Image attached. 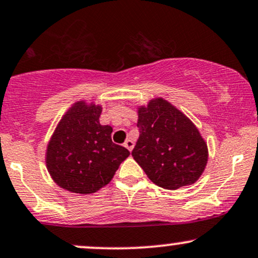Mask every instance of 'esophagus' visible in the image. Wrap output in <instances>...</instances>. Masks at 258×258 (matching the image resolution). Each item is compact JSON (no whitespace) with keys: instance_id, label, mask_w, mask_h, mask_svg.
<instances>
[{"instance_id":"34e87169","label":"esophagus","mask_w":258,"mask_h":258,"mask_svg":"<svg viewBox=\"0 0 258 258\" xmlns=\"http://www.w3.org/2000/svg\"><path fill=\"white\" fill-rule=\"evenodd\" d=\"M123 145H125V147H126L127 149H128L130 151H132L133 147H135V142L131 141V139H127V141L125 142V144H123Z\"/></svg>"}]
</instances>
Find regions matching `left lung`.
<instances>
[{
  "label": "left lung",
  "instance_id": "8db88e82",
  "mask_svg": "<svg viewBox=\"0 0 258 258\" xmlns=\"http://www.w3.org/2000/svg\"><path fill=\"white\" fill-rule=\"evenodd\" d=\"M139 138L132 156L160 187L192 185L208 162L207 143L194 122L163 98L138 108Z\"/></svg>",
  "mask_w": 258,
  "mask_h": 258
}]
</instances>
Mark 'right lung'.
<instances>
[{"label": "right lung", "instance_id": "add662e5", "mask_svg": "<svg viewBox=\"0 0 258 258\" xmlns=\"http://www.w3.org/2000/svg\"><path fill=\"white\" fill-rule=\"evenodd\" d=\"M101 105L74 103L51 136L46 168L60 187L89 195L110 181L130 151L111 141L113 128L99 123Z\"/></svg>", "mask_w": 258, "mask_h": 258}]
</instances>
